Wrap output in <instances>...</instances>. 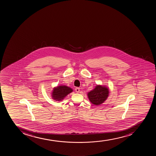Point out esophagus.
I'll return each mask as SVG.
<instances>
[{
  "mask_svg": "<svg viewBox=\"0 0 156 156\" xmlns=\"http://www.w3.org/2000/svg\"><path fill=\"white\" fill-rule=\"evenodd\" d=\"M75 91L76 93H79L80 92V88L79 87H76Z\"/></svg>",
  "mask_w": 156,
  "mask_h": 156,
  "instance_id": "obj_1",
  "label": "esophagus"
}]
</instances>
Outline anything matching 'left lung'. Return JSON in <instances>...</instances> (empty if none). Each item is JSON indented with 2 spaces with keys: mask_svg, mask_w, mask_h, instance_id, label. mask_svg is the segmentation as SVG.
Masks as SVG:
<instances>
[{
  "mask_svg": "<svg viewBox=\"0 0 156 156\" xmlns=\"http://www.w3.org/2000/svg\"><path fill=\"white\" fill-rule=\"evenodd\" d=\"M109 95V89L106 86L97 85L93 90L87 93L89 101L95 106L104 103Z\"/></svg>",
  "mask_w": 156,
  "mask_h": 156,
  "instance_id": "8db88e82",
  "label": "left lung"
}]
</instances>
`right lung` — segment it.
<instances>
[{
    "label": "right lung",
    "instance_id": "obj_1",
    "mask_svg": "<svg viewBox=\"0 0 156 156\" xmlns=\"http://www.w3.org/2000/svg\"><path fill=\"white\" fill-rule=\"evenodd\" d=\"M73 91L72 88L65 85L58 86L53 88L51 97L54 101H61L65 97Z\"/></svg>",
    "mask_w": 156,
    "mask_h": 156
}]
</instances>
